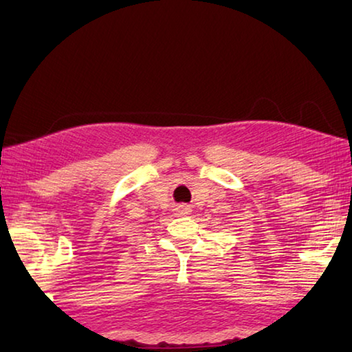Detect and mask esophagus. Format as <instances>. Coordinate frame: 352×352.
I'll return each mask as SVG.
<instances>
[{
	"instance_id": "obj_1",
	"label": "esophagus",
	"mask_w": 352,
	"mask_h": 352,
	"mask_svg": "<svg viewBox=\"0 0 352 352\" xmlns=\"http://www.w3.org/2000/svg\"><path fill=\"white\" fill-rule=\"evenodd\" d=\"M189 211H190V210H189L188 206H183V205L178 206V212H180V214H189Z\"/></svg>"
}]
</instances>
